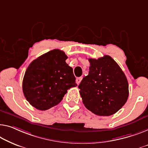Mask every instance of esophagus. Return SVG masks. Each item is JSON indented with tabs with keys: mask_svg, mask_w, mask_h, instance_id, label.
Wrapping results in <instances>:
<instances>
[{
	"mask_svg": "<svg viewBox=\"0 0 148 148\" xmlns=\"http://www.w3.org/2000/svg\"><path fill=\"white\" fill-rule=\"evenodd\" d=\"M82 80V77H78V78H77L76 80V82L77 84L78 85L80 83V82H81Z\"/></svg>",
	"mask_w": 148,
	"mask_h": 148,
	"instance_id": "34e87169",
	"label": "esophagus"
}]
</instances>
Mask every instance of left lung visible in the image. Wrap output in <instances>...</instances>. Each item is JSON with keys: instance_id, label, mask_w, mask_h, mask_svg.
I'll return each instance as SVG.
<instances>
[{"instance_id": "obj_1", "label": "left lung", "mask_w": 148, "mask_h": 148, "mask_svg": "<svg viewBox=\"0 0 148 148\" xmlns=\"http://www.w3.org/2000/svg\"><path fill=\"white\" fill-rule=\"evenodd\" d=\"M89 73L78 86L82 102L88 110L98 116L116 113L128 98L126 76L112 57L88 59Z\"/></svg>"}]
</instances>
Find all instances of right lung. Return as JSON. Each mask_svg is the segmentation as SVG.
<instances>
[{
    "label": "right lung",
    "mask_w": 148,
    "mask_h": 148,
    "mask_svg": "<svg viewBox=\"0 0 148 148\" xmlns=\"http://www.w3.org/2000/svg\"><path fill=\"white\" fill-rule=\"evenodd\" d=\"M63 51L54 49L33 60L23 81L24 95L30 105L46 110L60 103L70 88L76 87L72 68Z\"/></svg>",
    "instance_id": "obj_1"
}]
</instances>
